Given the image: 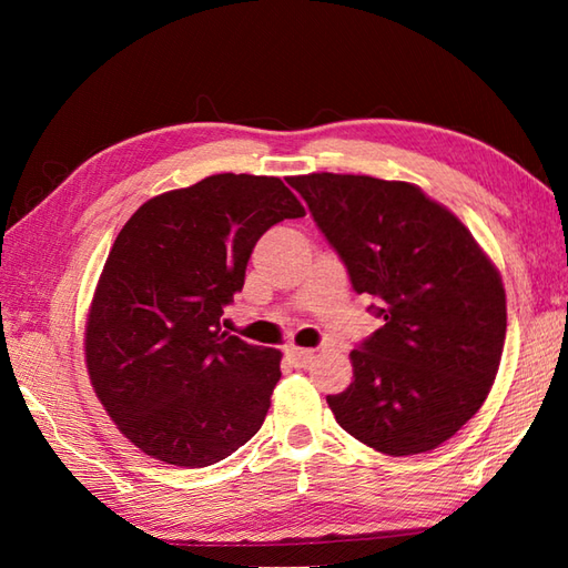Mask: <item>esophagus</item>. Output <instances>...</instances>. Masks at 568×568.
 Here are the masks:
<instances>
[{
  "mask_svg": "<svg viewBox=\"0 0 568 568\" xmlns=\"http://www.w3.org/2000/svg\"><path fill=\"white\" fill-rule=\"evenodd\" d=\"M285 358L291 361L295 368H305L312 358H315V348H300V346H287Z\"/></svg>",
  "mask_w": 568,
  "mask_h": 568,
  "instance_id": "obj_1",
  "label": "esophagus"
}]
</instances>
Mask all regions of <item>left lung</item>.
<instances>
[{"label":"left lung","mask_w":568,"mask_h":568,"mask_svg":"<svg viewBox=\"0 0 568 568\" xmlns=\"http://www.w3.org/2000/svg\"><path fill=\"white\" fill-rule=\"evenodd\" d=\"M344 261L378 297L383 327L352 352L354 381L327 395L352 437L388 456L437 449L486 403L508 310L496 265L444 204L413 183L310 173L287 180Z\"/></svg>","instance_id":"1"}]
</instances>
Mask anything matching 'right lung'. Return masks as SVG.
<instances>
[{
	"label": "right lung",
	"instance_id": "add662e5",
	"mask_svg": "<svg viewBox=\"0 0 568 568\" xmlns=\"http://www.w3.org/2000/svg\"><path fill=\"white\" fill-rule=\"evenodd\" d=\"M305 207L281 178L220 173L131 214L94 291L84 361L124 437L159 462L202 468L263 425L281 352L222 332L256 241Z\"/></svg>",
	"mask_w": 568,
	"mask_h": 568
}]
</instances>
